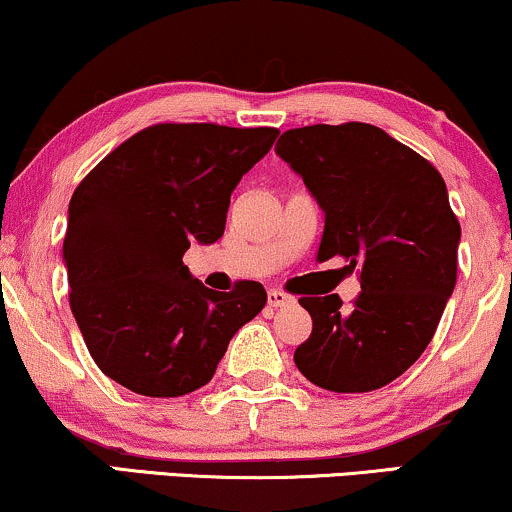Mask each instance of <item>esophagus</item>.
Listing matches in <instances>:
<instances>
[{"label":"esophagus","mask_w":512,"mask_h":512,"mask_svg":"<svg viewBox=\"0 0 512 512\" xmlns=\"http://www.w3.org/2000/svg\"><path fill=\"white\" fill-rule=\"evenodd\" d=\"M267 302H269V307L278 309V307H288V304H293L295 300L288 293H283V290H269Z\"/></svg>","instance_id":"obj_1"}]
</instances>
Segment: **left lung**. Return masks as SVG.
Returning a JSON list of instances; mask_svg holds the SVG:
<instances>
[{
	"label": "left lung",
	"instance_id": "left-lung-1",
	"mask_svg": "<svg viewBox=\"0 0 512 512\" xmlns=\"http://www.w3.org/2000/svg\"><path fill=\"white\" fill-rule=\"evenodd\" d=\"M276 153L326 212L316 260L338 255L361 281L349 309L338 295L300 297L312 335L295 366L331 392L385 387L430 345L456 286L461 224L442 174L366 122L288 129Z\"/></svg>",
	"mask_w": 512,
	"mask_h": 512
}]
</instances>
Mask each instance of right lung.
I'll return each mask as SVG.
<instances>
[{
	"label": "right lung",
	"mask_w": 512,
	"mask_h": 512,
	"mask_svg": "<svg viewBox=\"0 0 512 512\" xmlns=\"http://www.w3.org/2000/svg\"><path fill=\"white\" fill-rule=\"evenodd\" d=\"M276 137L274 127L160 122L77 184L63 238L70 309L115 383L144 397L198 390L238 328L262 312V283L210 290L184 252L224 234L231 191Z\"/></svg>",
	"instance_id": "add662e5"
}]
</instances>
